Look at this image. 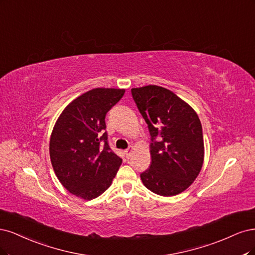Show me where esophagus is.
Masks as SVG:
<instances>
[{
    "label": "esophagus",
    "mask_w": 255,
    "mask_h": 255,
    "mask_svg": "<svg viewBox=\"0 0 255 255\" xmlns=\"http://www.w3.org/2000/svg\"><path fill=\"white\" fill-rule=\"evenodd\" d=\"M132 151H133V146H129L128 148L125 150V154H126V157H127V158H129L130 155H131V153H132Z\"/></svg>",
    "instance_id": "obj_1"
}]
</instances>
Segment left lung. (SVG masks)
I'll use <instances>...</instances> for the list:
<instances>
[{
  "mask_svg": "<svg viewBox=\"0 0 255 255\" xmlns=\"http://www.w3.org/2000/svg\"><path fill=\"white\" fill-rule=\"evenodd\" d=\"M151 135V163L143 184L160 196L184 192L198 177L204 159L200 120L192 107L159 86L131 89Z\"/></svg>",
  "mask_w": 255,
  "mask_h": 255,
  "instance_id": "obj_1",
  "label": "left lung"
}]
</instances>
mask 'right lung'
I'll return each mask as SVG.
<instances>
[{"label":"right lung","mask_w":255,"mask_h":255,"mask_svg":"<svg viewBox=\"0 0 255 255\" xmlns=\"http://www.w3.org/2000/svg\"><path fill=\"white\" fill-rule=\"evenodd\" d=\"M124 93L125 89L90 90L65 107L55 123L52 165L60 183L78 198L92 200L102 195L121 166L122 159L107 143L105 118Z\"/></svg>","instance_id":"add662e5"}]
</instances>
